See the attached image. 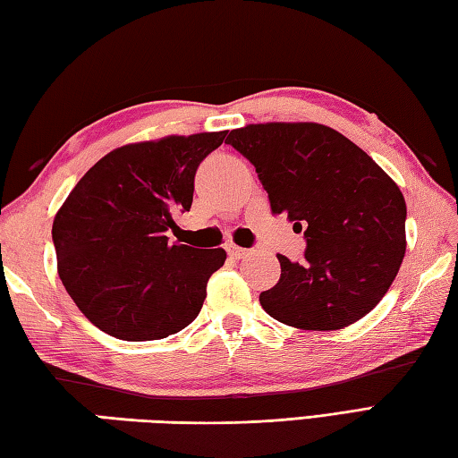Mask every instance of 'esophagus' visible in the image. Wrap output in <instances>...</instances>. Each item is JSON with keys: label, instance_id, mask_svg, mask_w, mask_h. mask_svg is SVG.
Here are the masks:
<instances>
[{"label": "esophagus", "instance_id": "1", "mask_svg": "<svg viewBox=\"0 0 458 458\" xmlns=\"http://www.w3.org/2000/svg\"><path fill=\"white\" fill-rule=\"evenodd\" d=\"M227 253H229V257H233V259H245V257L249 255L247 249L237 247V245H229V247H227Z\"/></svg>", "mask_w": 458, "mask_h": 458}]
</instances>
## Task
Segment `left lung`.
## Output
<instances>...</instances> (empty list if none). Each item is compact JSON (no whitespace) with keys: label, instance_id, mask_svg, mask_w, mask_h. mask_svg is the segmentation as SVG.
Instances as JSON below:
<instances>
[{"label":"left lung","instance_id":"left-lung-1","mask_svg":"<svg viewBox=\"0 0 458 458\" xmlns=\"http://www.w3.org/2000/svg\"><path fill=\"white\" fill-rule=\"evenodd\" d=\"M225 143L255 165L273 215L287 213L307 239L303 263L277 255L281 279L259 295L261 307L303 331H336L370 313L407 251L399 185L321 123H251Z\"/></svg>","mask_w":458,"mask_h":458}]
</instances>
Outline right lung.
Instances as JSON below:
<instances>
[{
  "instance_id": "1",
  "label": "right lung",
  "mask_w": 458,
  "mask_h": 458,
  "mask_svg": "<svg viewBox=\"0 0 458 458\" xmlns=\"http://www.w3.org/2000/svg\"><path fill=\"white\" fill-rule=\"evenodd\" d=\"M227 131L167 135L109 151L54 219L57 273L89 321L115 339L155 341L195 321L225 249L171 245L191 209L199 163Z\"/></svg>"
}]
</instances>
